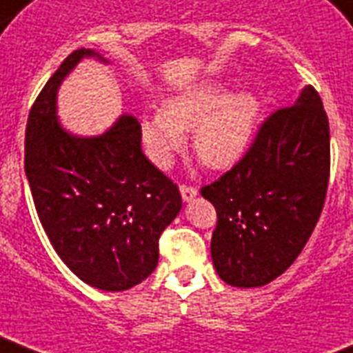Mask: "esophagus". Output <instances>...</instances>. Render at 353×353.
<instances>
[{
	"label": "esophagus",
	"mask_w": 353,
	"mask_h": 353,
	"mask_svg": "<svg viewBox=\"0 0 353 353\" xmlns=\"http://www.w3.org/2000/svg\"><path fill=\"white\" fill-rule=\"evenodd\" d=\"M179 192H181L183 201H185V203H188V201L194 200L196 196H198V188L188 187V185H181V188H179Z\"/></svg>",
	"instance_id": "34e87169"
}]
</instances>
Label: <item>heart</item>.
Wrapping results in <instances>:
<instances>
[{"instance_id": "obj_1", "label": "heart", "mask_w": 353, "mask_h": 353, "mask_svg": "<svg viewBox=\"0 0 353 353\" xmlns=\"http://www.w3.org/2000/svg\"><path fill=\"white\" fill-rule=\"evenodd\" d=\"M259 98L248 90L230 92L219 81H207L174 94L155 114L139 120L144 152L166 170L181 152L183 133L192 131V150L212 170H225L241 161L254 141L259 122Z\"/></svg>"}]
</instances>
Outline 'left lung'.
Segmentation results:
<instances>
[{"label": "left lung", "mask_w": 353, "mask_h": 353, "mask_svg": "<svg viewBox=\"0 0 353 353\" xmlns=\"http://www.w3.org/2000/svg\"><path fill=\"white\" fill-rule=\"evenodd\" d=\"M327 179L330 123L307 85L261 125L239 165L201 188L219 216L211 257L220 279L252 289L281 276L319 222Z\"/></svg>", "instance_id": "8db88e82"}]
</instances>
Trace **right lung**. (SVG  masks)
I'll list each match as a JSON object with an SVG mask.
<instances>
[{"instance_id": "obj_1", "label": "right lung", "mask_w": 353, "mask_h": 353, "mask_svg": "<svg viewBox=\"0 0 353 353\" xmlns=\"http://www.w3.org/2000/svg\"><path fill=\"white\" fill-rule=\"evenodd\" d=\"M83 59L109 64L81 48L51 75L27 118L26 176L64 265L94 289L118 292L155 270L159 236L181 211V194L142 153L133 114L123 112L94 137L59 122V88Z\"/></svg>"}]
</instances>
